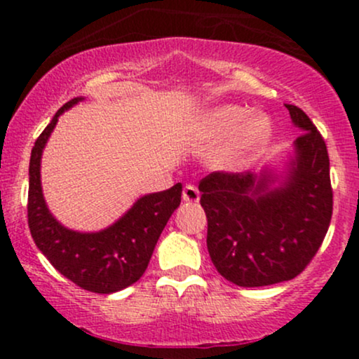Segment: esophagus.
Segmentation results:
<instances>
[{
	"label": "esophagus",
	"mask_w": 359,
	"mask_h": 359,
	"mask_svg": "<svg viewBox=\"0 0 359 359\" xmlns=\"http://www.w3.org/2000/svg\"><path fill=\"white\" fill-rule=\"evenodd\" d=\"M182 199L185 203H199L201 199V192L199 189L196 187V185H185L184 187V192H182Z\"/></svg>",
	"instance_id": "obj_1"
}]
</instances>
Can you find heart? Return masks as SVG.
Instances as JSON below:
<instances>
[{
	"label": "heart",
	"instance_id": "b5f03b06",
	"mask_svg": "<svg viewBox=\"0 0 359 359\" xmlns=\"http://www.w3.org/2000/svg\"><path fill=\"white\" fill-rule=\"evenodd\" d=\"M251 116V111L241 106L226 104L221 108L214 109L204 123L197 128L196 140L199 143H212L221 140L226 135H234L229 138V142L224 147L219 148L216 154L212 155L211 162L214 167L226 168V170H233V168H241L248 165L253 158L266 143L270 142L271 137V126L270 121L265 116ZM248 118V122L245 121ZM245 121V126L241 123Z\"/></svg>",
	"mask_w": 359,
	"mask_h": 359
}]
</instances>
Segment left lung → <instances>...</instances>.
Listing matches in <instances>:
<instances>
[{"mask_svg":"<svg viewBox=\"0 0 359 359\" xmlns=\"http://www.w3.org/2000/svg\"><path fill=\"white\" fill-rule=\"evenodd\" d=\"M285 108L304 131L294 142L285 175L212 172L199 182L209 257L222 277L240 287L297 277L316 257L331 222L327 147L302 109Z\"/></svg>","mask_w":359,"mask_h":359,"instance_id":"obj_1","label":"left lung"}]
</instances>
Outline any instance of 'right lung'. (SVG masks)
Instances as JSON below:
<instances>
[{
  "label": "right lung",
  "mask_w": 359,
  "mask_h": 359,
  "mask_svg": "<svg viewBox=\"0 0 359 359\" xmlns=\"http://www.w3.org/2000/svg\"><path fill=\"white\" fill-rule=\"evenodd\" d=\"M82 100L84 97H74L65 102L32 148L28 228L36 248L65 278L84 290L113 294L130 287L145 273L160 234L179 208L182 184L140 197L114 224L97 233H79L62 226L43 199L40 160L60 114Z\"/></svg>",
  "instance_id": "add662e5"
}]
</instances>
